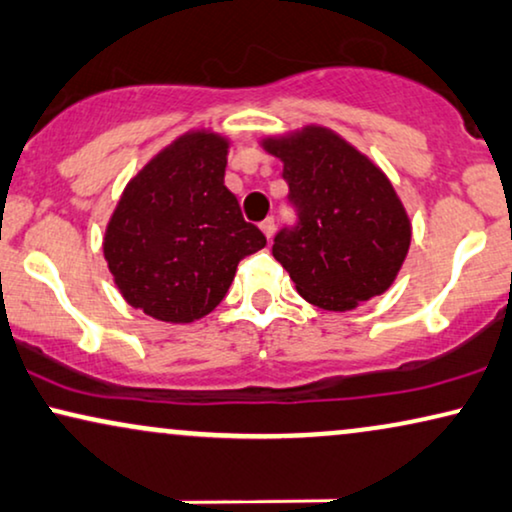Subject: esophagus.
<instances>
[{
	"label": "esophagus",
	"mask_w": 512,
	"mask_h": 512,
	"mask_svg": "<svg viewBox=\"0 0 512 512\" xmlns=\"http://www.w3.org/2000/svg\"><path fill=\"white\" fill-rule=\"evenodd\" d=\"M261 230H263V235L268 237V240H272V235H275V218H272V216L265 218V221L261 223Z\"/></svg>",
	"instance_id": "1"
}]
</instances>
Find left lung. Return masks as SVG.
I'll return each mask as SVG.
<instances>
[{"label":"left lung","mask_w":512,"mask_h":512,"mask_svg":"<svg viewBox=\"0 0 512 512\" xmlns=\"http://www.w3.org/2000/svg\"><path fill=\"white\" fill-rule=\"evenodd\" d=\"M280 157L298 223L272 256L305 301L345 313L390 289L407 258L411 223L388 176L327 126L263 138Z\"/></svg>","instance_id":"8db88e82"}]
</instances>
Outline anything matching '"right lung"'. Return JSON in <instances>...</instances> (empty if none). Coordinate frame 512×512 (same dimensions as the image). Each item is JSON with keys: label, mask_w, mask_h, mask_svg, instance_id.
<instances>
[{"label": "right lung", "mask_w": 512, "mask_h": 512, "mask_svg": "<svg viewBox=\"0 0 512 512\" xmlns=\"http://www.w3.org/2000/svg\"><path fill=\"white\" fill-rule=\"evenodd\" d=\"M230 141L188 131L126 183L103 237V256L124 301L159 322L209 315L237 263L265 247L225 188Z\"/></svg>", "instance_id": "obj_1"}]
</instances>
